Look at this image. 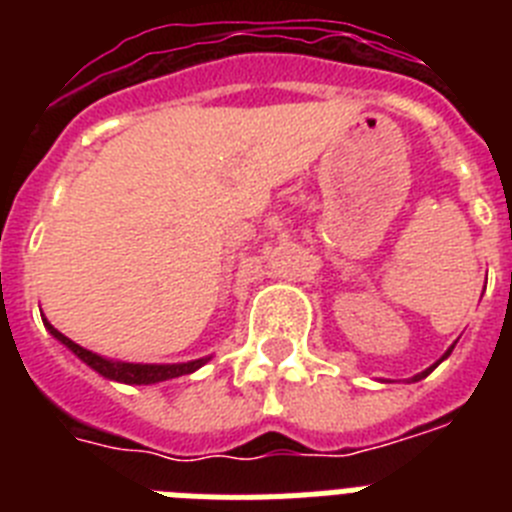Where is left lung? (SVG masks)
Listing matches in <instances>:
<instances>
[{"mask_svg":"<svg viewBox=\"0 0 512 512\" xmlns=\"http://www.w3.org/2000/svg\"><path fill=\"white\" fill-rule=\"evenodd\" d=\"M451 351H454V346H451V348H449V351H446V354H443V356H441V359H438V361H436V364H433V366H428V369H425V372H420V374H418V377H415V382H418V379H423V377H428V374H431V372H433V369H436V366H438V364H441V361H443V359H446V356H449V354H451Z\"/></svg>","mask_w":512,"mask_h":512,"instance_id":"left-lung-1","label":"left lung"}]
</instances>
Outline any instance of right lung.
Wrapping results in <instances>:
<instances>
[{"label":"right lung","mask_w":512,"mask_h":512,"mask_svg":"<svg viewBox=\"0 0 512 512\" xmlns=\"http://www.w3.org/2000/svg\"><path fill=\"white\" fill-rule=\"evenodd\" d=\"M45 328L51 330V336L56 341H61L63 346L74 351L81 361L87 366H92L94 372H99L102 377L107 379H115V382L122 384H156V382H166V379H176V377H184V374H192L197 372L202 364L210 361L207 359H194L187 361V364H130V361H112V359H104V356L94 354V351H87V348H81L79 343H74L71 338H66L61 330L53 328L48 320L43 318Z\"/></svg>","instance_id":"add662e5"}]
</instances>
